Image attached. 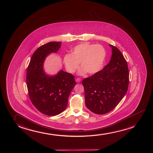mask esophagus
<instances>
[{
	"label": "esophagus",
	"instance_id": "34e87169",
	"mask_svg": "<svg viewBox=\"0 0 153 153\" xmlns=\"http://www.w3.org/2000/svg\"><path fill=\"white\" fill-rule=\"evenodd\" d=\"M81 79H80V78H76V79H75V81L77 82V83H80L81 82Z\"/></svg>",
	"mask_w": 153,
	"mask_h": 153
}]
</instances>
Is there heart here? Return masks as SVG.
I'll return each instance as SVG.
<instances>
[{"label":"heart","instance_id":"b5f03b06","mask_svg":"<svg viewBox=\"0 0 153 153\" xmlns=\"http://www.w3.org/2000/svg\"><path fill=\"white\" fill-rule=\"evenodd\" d=\"M106 56L105 48L101 45L83 42L73 48L72 53L65 54L63 59L65 68L69 73H73L81 62L79 75L92 74L99 71L103 65Z\"/></svg>","mask_w":153,"mask_h":153}]
</instances>
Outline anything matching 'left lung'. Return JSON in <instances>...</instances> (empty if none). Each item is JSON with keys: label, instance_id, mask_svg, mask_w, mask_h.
Returning <instances> with one entry per match:
<instances>
[{"label": "left lung", "instance_id": "obj_1", "mask_svg": "<svg viewBox=\"0 0 153 153\" xmlns=\"http://www.w3.org/2000/svg\"><path fill=\"white\" fill-rule=\"evenodd\" d=\"M109 45L112 53L108 65L82 81L85 105L95 114H106L114 109L128 90L129 73L127 62L117 48Z\"/></svg>", "mask_w": 153, "mask_h": 153}]
</instances>
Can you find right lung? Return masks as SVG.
Segmentation results:
<instances>
[{
  "instance_id": "right-lung-1",
  "label": "right lung",
  "mask_w": 153,
  "mask_h": 153,
  "mask_svg": "<svg viewBox=\"0 0 153 153\" xmlns=\"http://www.w3.org/2000/svg\"><path fill=\"white\" fill-rule=\"evenodd\" d=\"M61 42H50L33 54L27 71L29 96L37 110L49 116H56L67 108L69 95L76 85L74 76L61 70L55 75L46 73L43 65L48 56L56 53Z\"/></svg>"
}]
</instances>
